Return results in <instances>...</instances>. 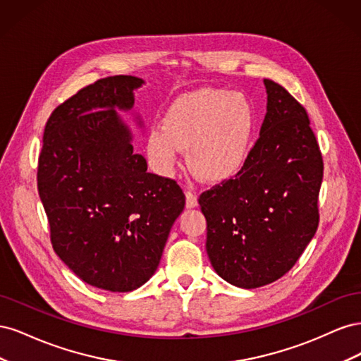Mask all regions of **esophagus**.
<instances>
[{
    "instance_id": "34e87169",
    "label": "esophagus",
    "mask_w": 361,
    "mask_h": 361,
    "mask_svg": "<svg viewBox=\"0 0 361 361\" xmlns=\"http://www.w3.org/2000/svg\"><path fill=\"white\" fill-rule=\"evenodd\" d=\"M185 199H187V207H195V206L199 204V202H197V194H195V192L191 191V190L185 191Z\"/></svg>"
}]
</instances>
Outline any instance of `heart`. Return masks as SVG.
I'll use <instances>...</instances> for the list:
<instances>
[{"instance_id":"heart-1","label":"heart","mask_w":361,"mask_h":361,"mask_svg":"<svg viewBox=\"0 0 361 361\" xmlns=\"http://www.w3.org/2000/svg\"><path fill=\"white\" fill-rule=\"evenodd\" d=\"M256 130V108L244 93L204 89L180 96L154 128L147 150L164 173L178 164V147L188 149V164L206 180L231 178L248 158Z\"/></svg>"}]
</instances>
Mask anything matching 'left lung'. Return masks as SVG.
<instances>
[{
    "instance_id": "obj_1",
    "label": "left lung",
    "mask_w": 361,
    "mask_h": 361,
    "mask_svg": "<svg viewBox=\"0 0 361 361\" xmlns=\"http://www.w3.org/2000/svg\"><path fill=\"white\" fill-rule=\"evenodd\" d=\"M264 82L267 116L247 161L199 199L211 264L244 289L285 276L319 224L324 161L307 111L280 84Z\"/></svg>"
}]
</instances>
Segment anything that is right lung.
Masks as SVG:
<instances>
[{"instance_id": "add662e5", "label": "right lung", "mask_w": 361, "mask_h": 361, "mask_svg": "<svg viewBox=\"0 0 361 361\" xmlns=\"http://www.w3.org/2000/svg\"><path fill=\"white\" fill-rule=\"evenodd\" d=\"M143 80H97L49 116L37 190L59 257L89 285L130 292L155 274L185 206L174 179L147 173L114 108L130 110Z\"/></svg>"}]
</instances>
